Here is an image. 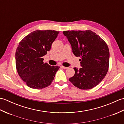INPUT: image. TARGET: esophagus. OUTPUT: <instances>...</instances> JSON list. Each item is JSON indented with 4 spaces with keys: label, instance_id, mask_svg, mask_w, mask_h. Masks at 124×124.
Instances as JSON below:
<instances>
[{
    "label": "esophagus",
    "instance_id": "1",
    "mask_svg": "<svg viewBox=\"0 0 124 124\" xmlns=\"http://www.w3.org/2000/svg\"><path fill=\"white\" fill-rule=\"evenodd\" d=\"M61 68H63V69H68V67H64V66H61Z\"/></svg>",
    "mask_w": 124,
    "mask_h": 124
}]
</instances>
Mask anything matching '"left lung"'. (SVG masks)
I'll use <instances>...</instances> for the list:
<instances>
[{
    "instance_id": "1",
    "label": "left lung",
    "mask_w": 124,
    "mask_h": 124,
    "mask_svg": "<svg viewBox=\"0 0 124 124\" xmlns=\"http://www.w3.org/2000/svg\"><path fill=\"white\" fill-rule=\"evenodd\" d=\"M71 45L75 56L80 57L82 68H74L75 73L69 81L81 89H89L97 86L108 71L109 50L100 37L91 30L64 31Z\"/></svg>"
}]
</instances>
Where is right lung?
<instances>
[{
	"label": "right lung",
	"instance_id": "obj_1",
	"mask_svg": "<svg viewBox=\"0 0 124 124\" xmlns=\"http://www.w3.org/2000/svg\"><path fill=\"white\" fill-rule=\"evenodd\" d=\"M59 31L37 30L20 42L15 53L18 74L27 86L42 89L51 85L60 68L44 63L42 57L51 48Z\"/></svg>",
	"mask_w": 124,
	"mask_h": 124
}]
</instances>
